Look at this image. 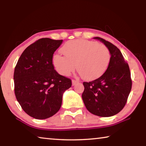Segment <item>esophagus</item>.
I'll return each instance as SVG.
<instances>
[{
  "mask_svg": "<svg viewBox=\"0 0 146 146\" xmlns=\"http://www.w3.org/2000/svg\"><path fill=\"white\" fill-rule=\"evenodd\" d=\"M78 83H79V81L78 80H72V85L75 86L76 84H77Z\"/></svg>",
  "mask_w": 146,
  "mask_h": 146,
  "instance_id": "34e87169",
  "label": "esophagus"
}]
</instances>
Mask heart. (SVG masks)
Returning a JSON list of instances; mask_svg holds the SVG:
<instances>
[{"label": "heart", "instance_id": "1", "mask_svg": "<svg viewBox=\"0 0 146 146\" xmlns=\"http://www.w3.org/2000/svg\"><path fill=\"white\" fill-rule=\"evenodd\" d=\"M63 55L56 54L52 64L58 73L69 76L77 69L86 80L100 77L109 66L110 52L105 45L86 40L69 41L61 48Z\"/></svg>", "mask_w": 146, "mask_h": 146}]
</instances>
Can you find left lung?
<instances>
[{
    "mask_svg": "<svg viewBox=\"0 0 146 146\" xmlns=\"http://www.w3.org/2000/svg\"><path fill=\"white\" fill-rule=\"evenodd\" d=\"M94 38L109 48L110 61L102 76L93 81L83 82L82 100L92 114L100 117L112 116L123 109L131 92L130 69L116 46L99 37Z\"/></svg>",
    "mask_w": 146,
    "mask_h": 146,
    "instance_id": "8db88e82",
    "label": "left lung"
}]
</instances>
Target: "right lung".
<instances>
[{
    "instance_id": "right-lung-1",
    "label": "right lung",
    "mask_w": 146,
    "mask_h": 146,
    "mask_svg": "<svg viewBox=\"0 0 146 146\" xmlns=\"http://www.w3.org/2000/svg\"><path fill=\"white\" fill-rule=\"evenodd\" d=\"M63 40L41 38L26 48L14 70V91L23 110L35 119L52 116L60 110L62 96L71 80L57 73L54 52Z\"/></svg>"
}]
</instances>
